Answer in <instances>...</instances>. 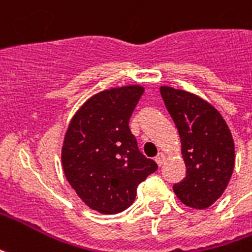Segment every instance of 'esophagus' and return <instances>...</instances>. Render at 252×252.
Listing matches in <instances>:
<instances>
[{
	"instance_id": "esophagus-1",
	"label": "esophagus",
	"mask_w": 252,
	"mask_h": 252,
	"mask_svg": "<svg viewBox=\"0 0 252 252\" xmlns=\"http://www.w3.org/2000/svg\"><path fill=\"white\" fill-rule=\"evenodd\" d=\"M164 161H165V156H164V154H159L156 156V163L159 164V165H163Z\"/></svg>"
}]
</instances>
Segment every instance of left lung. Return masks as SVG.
<instances>
[{
	"instance_id": "1",
	"label": "left lung",
	"mask_w": 252,
	"mask_h": 252,
	"mask_svg": "<svg viewBox=\"0 0 252 252\" xmlns=\"http://www.w3.org/2000/svg\"><path fill=\"white\" fill-rule=\"evenodd\" d=\"M160 93L178 128L187 169L173 192L184 206L208 208L223 195L235 167L230 128L219 111L196 94L167 85Z\"/></svg>"
}]
</instances>
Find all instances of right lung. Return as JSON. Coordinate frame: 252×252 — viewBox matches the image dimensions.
<instances>
[{"mask_svg":"<svg viewBox=\"0 0 252 252\" xmlns=\"http://www.w3.org/2000/svg\"><path fill=\"white\" fill-rule=\"evenodd\" d=\"M144 88L126 85L89 97L69 123L61 163L77 196L100 214L131 206L137 186L158 169L137 148L129 129L132 112Z\"/></svg>","mask_w":252,"mask_h":252,"instance_id":"right-lung-1","label":"right lung"}]
</instances>
